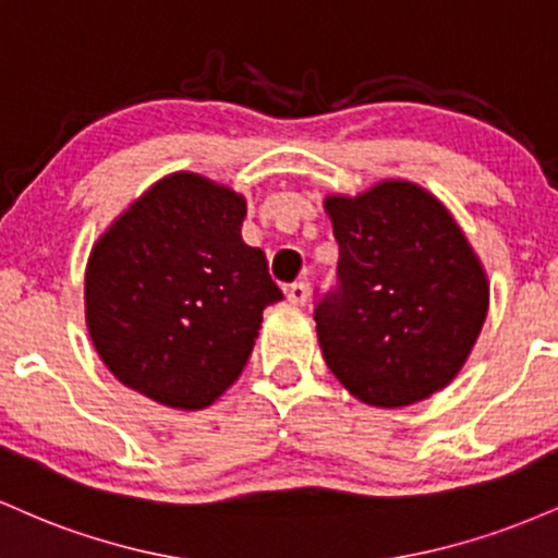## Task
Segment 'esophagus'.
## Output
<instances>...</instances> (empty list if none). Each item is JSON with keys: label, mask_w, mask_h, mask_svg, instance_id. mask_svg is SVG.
I'll list each match as a JSON object with an SVG mask.
<instances>
[{"label": "esophagus", "mask_w": 558, "mask_h": 558, "mask_svg": "<svg viewBox=\"0 0 558 558\" xmlns=\"http://www.w3.org/2000/svg\"><path fill=\"white\" fill-rule=\"evenodd\" d=\"M287 300H290L292 305H303L305 300H308V284H305V281H292V284H287Z\"/></svg>", "instance_id": "esophagus-1"}]
</instances>
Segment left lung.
I'll return each mask as SVG.
<instances>
[{"label": "left lung", "mask_w": 558, "mask_h": 558, "mask_svg": "<svg viewBox=\"0 0 558 558\" xmlns=\"http://www.w3.org/2000/svg\"><path fill=\"white\" fill-rule=\"evenodd\" d=\"M337 281L313 318L324 361L368 405L398 409L446 387L487 313V279L466 236L429 192L385 181L329 197Z\"/></svg>", "instance_id": "obj_1"}]
</instances>
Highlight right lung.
<instances>
[{
    "label": "right lung",
    "mask_w": 558,
    "mask_h": 558,
    "mask_svg": "<svg viewBox=\"0 0 558 558\" xmlns=\"http://www.w3.org/2000/svg\"><path fill=\"white\" fill-rule=\"evenodd\" d=\"M245 199L173 173L112 223L86 266V324L105 366L162 405L197 411L242 374L263 308L284 295L242 242Z\"/></svg>",
    "instance_id": "1"
}]
</instances>
